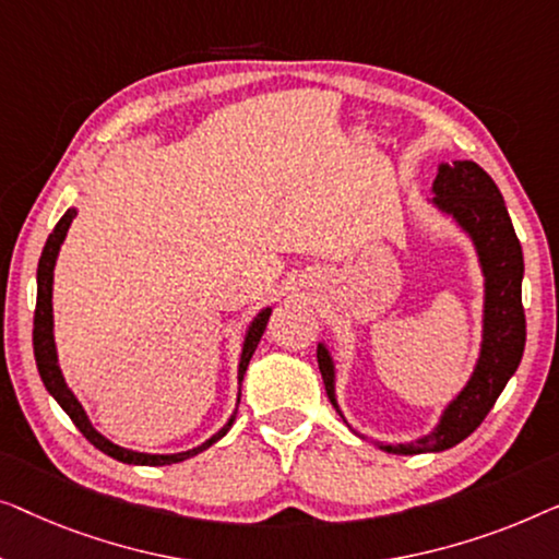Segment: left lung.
<instances>
[{
	"label": "left lung",
	"instance_id": "left-lung-1",
	"mask_svg": "<svg viewBox=\"0 0 559 559\" xmlns=\"http://www.w3.org/2000/svg\"><path fill=\"white\" fill-rule=\"evenodd\" d=\"M430 192L433 198L428 204H433L440 215L451 217L468 235L471 246L476 250L478 269L484 276L481 347H478L474 372L448 400L438 415V423L426 436L407 440V443H377L382 451L397 455L440 453L474 433L497 403L501 390L512 380L526 342L522 309L524 258L499 187L476 162L459 159L453 164H440ZM317 359L326 395L344 418L342 407L336 403V367L326 342H319Z\"/></svg>",
	"mask_w": 559,
	"mask_h": 559
}]
</instances>
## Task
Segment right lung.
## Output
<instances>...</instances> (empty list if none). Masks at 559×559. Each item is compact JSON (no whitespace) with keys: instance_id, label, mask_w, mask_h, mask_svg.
<instances>
[{"instance_id":"add662e5","label":"right lung","mask_w":559,"mask_h":559,"mask_svg":"<svg viewBox=\"0 0 559 559\" xmlns=\"http://www.w3.org/2000/svg\"><path fill=\"white\" fill-rule=\"evenodd\" d=\"M75 215H78V210L68 207L66 215L60 217V223L55 225L50 238H47L45 248H43V255H40V263H37V306H35L33 344H35V361H37V369H40L43 384L47 388V392H50V395L58 400V405L62 407V411L70 415V420L75 423V428L81 430V433L88 438L91 443L98 448V451H104L106 455H111V459H116V461L131 463V466H169V463L187 461V459H192V455L207 451L212 443H217V440L233 428L235 415H238V407L233 411L230 420H227L215 436H210L198 448H190V451H182V453H139V451H131V448L116 445L114 440L100 436L98 430L93 428V423L88 418V413H85V407L81 405V400H78L75 392L68 388L66 377H62V369H60V361H58V347H55V334H52V329H55V321H52V278H55V263H58L60 246L66 242V235H68L70 223H73ZM271 311H273L271 306H265V309L255 313L253 321H250L248 329H246V340H242L240 361H238V384H242L248 361H250V357H253L258 342H261V336L265 332V324H269ZM238 403H240V390H238Z\"/></svg>"}]
</instances>
